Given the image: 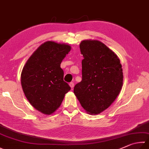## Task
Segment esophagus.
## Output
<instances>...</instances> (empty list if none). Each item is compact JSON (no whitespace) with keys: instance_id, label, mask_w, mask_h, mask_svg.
Instances as JSON below:
<instances>
[{"instance_id":"34e87169","label":"esophagus","mask_w":149,"mask_h":149,"mask_svg":"<svg viewBox=\"0 0 149 149\" xmlns=\"http://www.w3.org/2000/svg\"><path fill=\"white\" fill-rule=\"evenodd\" d=\"M69 86H70V87H71V88L72 89L74 88V82H70L69 83Z\"/></svg>"}]
</instances>
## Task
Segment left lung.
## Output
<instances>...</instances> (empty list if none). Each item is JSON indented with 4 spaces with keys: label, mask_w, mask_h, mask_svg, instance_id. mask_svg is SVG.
<instances>
[{
    "label": "left lung",
    "mask_w": 149,
    "mask_h": 149,
    "mask_svg": "<svg viewBox=\"0 0 149 149\" xmlns=\"http://www.w3.org/2000/svg\"><path fill=\"white\" fill-rule=\"evenodd\" d=\"M82 79L74 88L84 109L99 114L118 96L123 80L122 65L117 55L102 42L84 40L80 44Z\"/></svg>",
    "instance_id": "8db88e82"
}]
</instances>
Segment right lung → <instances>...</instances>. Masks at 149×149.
I'll list each match as a JSON object with an SVG mask.
<instances>
[{
  "label": "right lung",
  "mask_w": 149,
  "mask_h": 149,
  "mask_svg": "<svg viewBox=\"0 0 149 149\" xmlns=\"http://www.w3.org/2000/svg\"><path fill=\"white\" fill-rule=\"evenodd\" d=\"M71 50L68 45L47 41L33 53L21 72V85L29 102L50 115L60 107L71 88L63 80L60 64Z\"/></svg>",
  "instance_id": "obj_1"
}]
</instances>
